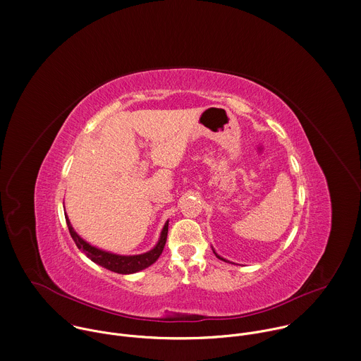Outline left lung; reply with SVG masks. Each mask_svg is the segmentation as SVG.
<instances>
[{
  "label": "left lung",
  "mask_w": 361,
  "mask_h": 361,
  "mask_svg": "<svg viewBox=\"0 0 361 361\" xmlns=\"http://www.w3.org/2000/svg\"><path fill=\"white\" fill-rule=\"evenodd\" d=\"M212 251H214V250H212ZM214 254H215V251H214ZM215 257H216V258H219V259H221V261H225V259H224V258H221V257H218V255H216V254H215ZM225 262H226V261H225Z\"/></svg>",
  "instance_id": "obj_1"
}]
</instances>
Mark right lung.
<instances>
[{
  "instance_id": "right-lung-1",
  "label": "right lung",
  "mask_w": 361,
  "mask_h": 361,
  "mask_svg": "<svg viewBox=\"0 0 361 361\" xmlns=\"http://www.w3.org/2000/svg\"><path fill=\"white\" fill-rule=\"evenodd\" d=\"M66 218V224H68V229H69V233L72 236V239L75 241L76 247L90 259L93 261L94 264L111 271V272H116V274H122V275H128V274H135V272H139L142 269H146L149 268L150 265H153L159 257L161 255L163 250H164V245H166V241H167V232H169V221L166 222L163 231H161V235H160V239L159 243L156 244V247L153 250H150L149 252L146 254H140V255H130V257H125V255H116V254H111V252H106V251H102L96 247H92L90 244H87L85 239H82L73 229V226L71 225V221L68 218V215H65Z\"/></svg>"
}]
</instances>
